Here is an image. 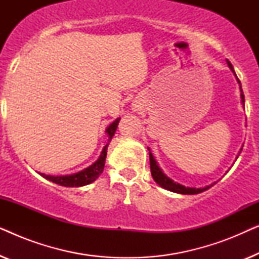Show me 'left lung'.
I'll return each mask as SVG.
<instances>
[{
	"label": "left lung",
	"instance_id": "left-lung-1",
	"mask_svg": "<svg viewBox=\"0 0 259 259\" xmlns=\"http://www.w3.org/2000/svg\"><path fill=\"white\" fill-rule=\"evenodd\" d=\"M226 61H228V65L230 67V69H231L232 72L235 73V69H233L231 62H230L229 60H226ZM235 75H236V73H235ZM237 80H238V79H237ZM238 82H239V80H238ZM240 92H242L240 97H242V102L244 105V101H245V99H244L242 86H240ZM148 151H150V148H148ZM240 151H242V150H240ZM150 165H151V173H152V177H153L154 182L157 183L158 185L164 187V189L168 190V191H172V192L182 193V194H197V193L203 192V191H206L207 189H210V187L212 186V185H210V186L203 187V189H193V187H185V186L180 185V184L175 183L172 179H169L168 177H166L164 173H162L160 167H159L158 164H157V161H155V159L153 158V155H152L151 151H150Z\"/></svg>",
	"mask_w": 259,
	"mask_h": 259
}]
</instances>
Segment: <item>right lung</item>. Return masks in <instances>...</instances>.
<instances>
[{
	"label": "right lung",
	"instance_id": "right-lung-1",
	"mask_svg": "<svg viewBox=\"0 0 259 259\" xmlns=\"http://www.w3.org/2000/svg\"><path fill=\"white\" fill-rule=\"evenodd\" d=\"M119 121H120V119H116L115 121L112 122L111 125L107 127V130H106V133L108 134V141H111L112 137L114 136ZM107 146H108V144L104 147V150H102V152H101V155L99 157L98 160L95 161L93 165H91L90 167L84 168L83 171L74 173V175H70V176L53 177V176L42 175V173H41V176H44L46 179L51 180V182H53V183L59 184V185L66 186V187H79V186L88 185V184L93 183L94 180L101 175L102 171H104L106 155H107Z\"/></svg>",
	"mask_w": 259,
	"mask_h": 259
}]
</instances>
